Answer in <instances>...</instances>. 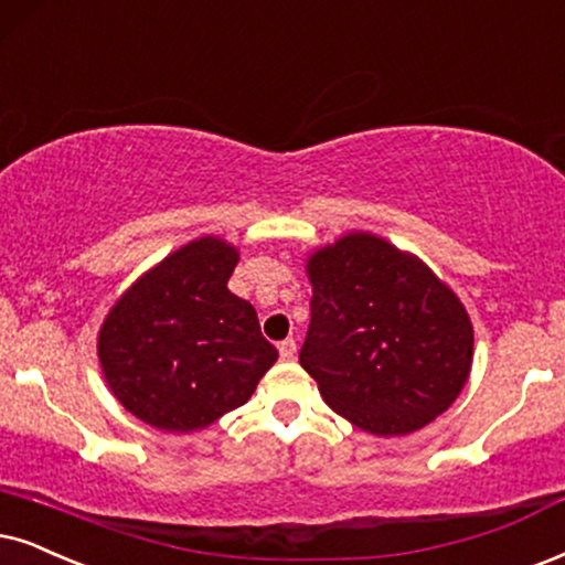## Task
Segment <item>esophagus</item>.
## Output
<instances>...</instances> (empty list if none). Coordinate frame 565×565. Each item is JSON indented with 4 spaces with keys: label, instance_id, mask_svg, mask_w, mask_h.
I'll return each instance as SVG.
<instances>
[{
    "label": "esophagus",
    "instance_id": "1",
    "mask_svg": "<svg viewBox=\"0 0 565 565\" xmlns=\"http://www.w3.org/2000/svg\"><path fill=\"white\" fill-rule=\"evenodd\" d=\"M278 354H281V360H295L297 354V341L295 339H284L281 344H278Z\"/></svg>",
    "mask_w": 565,
    "mask_h": 565
}]
</instances>
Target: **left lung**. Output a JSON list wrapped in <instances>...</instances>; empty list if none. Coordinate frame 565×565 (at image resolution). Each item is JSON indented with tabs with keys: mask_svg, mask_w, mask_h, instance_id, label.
I'll return each mask as SVG.
<instances>
[{
	"mask_svg": "<svg viewBox=\"0 0 565 565\" xmlns=\"http://www.w3.org/2000/svg\"><path fill=\"white\" fill-rule=\"evenodd\" d=\"M305 270L312 299L299 365L335 414L394 438L456 402L472 373V320L417 255L349 232L312 249Z\"/></svg>",
	"mask_w": 565,
	"mask_h": 565,
	"instance_id": "left-lung-1",
	"label": "left lung"
}]
</instances>
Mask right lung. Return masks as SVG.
Returning <instances> with one entry per match:
<instances>
[{
	"label": "right lung",
	"instance_id": "1",
	"mask_svg": "<svg viewBox=\"0 0 565 565\" xmlns=\"http://www.w3.org/2000/svg\"><path fill=\"white\" fill-rule=\"evenodd\" d=\"M239 249L198 237L148 268L106 312L98 365L140 423L195 433L247 404L278 360L255 307L232 295Z\"/></svg>",
	"mask_w": 565,
	"mask_h": 565
}]
</instances>
